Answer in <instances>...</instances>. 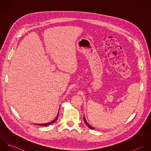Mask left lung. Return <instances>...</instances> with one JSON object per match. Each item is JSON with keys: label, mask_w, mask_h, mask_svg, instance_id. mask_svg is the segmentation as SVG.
I'll return each instance as SVG.
<instances>
[{"label": "left lung", "mask_w": 151, "mask_h": 151, "mask_svg": "<svg viewBox=\"0 0 151 151\" xmlns=\"http://www.w3.org/2000/svg\"><path fill=\"white\" fill-rule=\"evenodd\" d=\"M83 120H84V122H85V124L87 125V127L89 128V129H94V128L93 127H91L88 122H87V121H86V118H85V116H83Z\"/></svg>", "instance_id": "1"}]
</instances>
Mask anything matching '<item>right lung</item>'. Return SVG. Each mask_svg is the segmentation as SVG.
Here are the masks:
<instances>
[{
    "label": "right lung",
    "mask_w": 151,
    "mask_h": 151,
    "mask_svg": "<svg viewBox=\"0 0 151 151\" xmlns=\"http://www.w3.org/2000/svg\"><path fill=\"white\" fill-rule=\"evenodd\" d=\"M58 115H59V112L58 113V115H57L56 117L55 118V119H53L52 121H51V122H48V123H46V124H36V125H40V126H45V127H47V126H48V125H51V124H53L54 122H55L56 121V120L58 119Z\"/></svg>",
    "instance_id": "1"
}]
</instances>
